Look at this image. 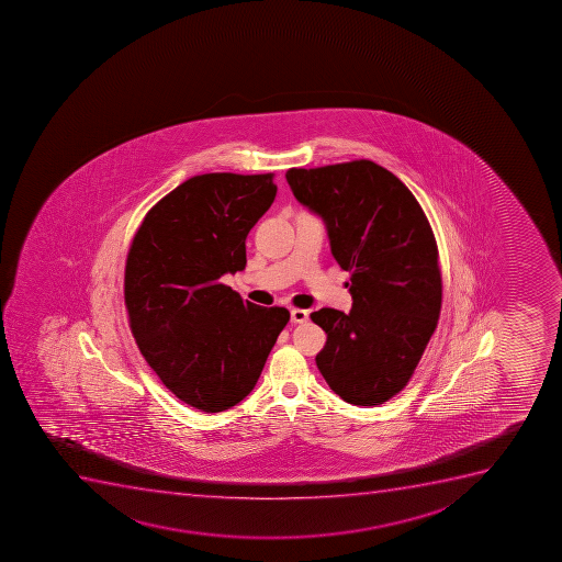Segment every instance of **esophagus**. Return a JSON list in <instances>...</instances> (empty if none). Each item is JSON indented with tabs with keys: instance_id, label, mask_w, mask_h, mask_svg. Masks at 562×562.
Segmentation results:
<instances>
[{
	"instance_id": "1",
	"label": "esophagus",
	"mask_w": 562,
	"mask_h": 562,
	"mask_svg": "<svg viewBox=\"0 0 562 562\" xmlns=\"http://www.w3.org/2000/svg\"><path fill=\"white\" fill-rule=\"evenodd\" d=\"M307 318H310V313L306 310H291V321L295 324H304L307 323Z\"/></svg>"
}]
</instances>
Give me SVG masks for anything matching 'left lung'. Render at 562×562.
<instances>
[{
  "mask_svg": "<svg viewBox=\"0 0 562 562\" xmlns=\"http://www.w3.org/2000/svg\"><path fill=\"white\" fill-rule=\"evenodd\" d=\"M293 195L323 220L331 255L350 272V313L323 307L328 334L317 367L335 394L383 405L405 389L441 310L438 247L405 183L373 161L291 168Z\"/></svg>",
  "mask_w": 562,
  "mask_h": 562,
  "instance_id": "8db88e82",
  "label": "left lung"
}]
</instances>
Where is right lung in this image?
Wrapping results in <instances>:
<instances>
[{"label":"right lung","instance_id":"add662e5","mask_svg":"<svg viewBox=\"0 0 562 562\" xmlns=\"http://www.w3.org/2000/svg\"><path fill=\"white\" fill-rule=\"evenodd\" d=\"M277 195L272 173H203L146 214L130 247L124 301L140 353L176 397L201 412L255 389L285 307H261L223 285L244 271L245 238Z\"/></svg>","mask_w":562,"mask_h":562}]
</instances>
